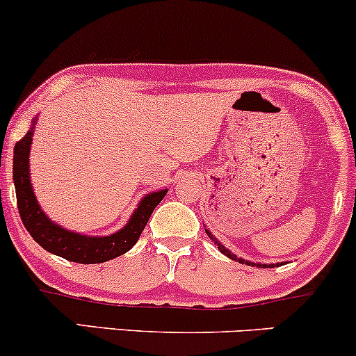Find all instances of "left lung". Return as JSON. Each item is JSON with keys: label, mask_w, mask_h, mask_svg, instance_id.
Returning <instances> with one entry per match:
<instances>
[{"label": "left lung", "mask_w": 356, "mask_h": 356, "mask_svg": "<svg viewBox=\"0 0 356 356\" xmlns=\"http://www.w3.org/2000/svg\"><path fill=\"white\" fill-rule=\"evenodd\" d=\"M206 234L209 236L211 238V241H214V244L216 246H218V249L220 252H222V254H226L227 257H229V259H232V261H238V263H241V264H248V266H256V268H276V266H283L284 263H276V264H264V263H252V261H248V259H243V257H238L234 254V252H231L229 249H227L226 246H224V244H220V241L216 238L214 234H212V232L209 231V229H206Z\"/></svg>", "instance_id": "left-lung-1"}]
</instances>
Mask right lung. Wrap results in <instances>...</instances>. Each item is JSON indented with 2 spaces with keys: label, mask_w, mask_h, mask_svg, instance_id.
Returning a JSON list of instances; mask_svg holds the SVG:
<instances>
[{
  "label": "right lung",
  "mask_w": 356,
  "mask_h": 356,
  "mask_svg": "<svg viewBox=\"0 0 356 356\" xmlns=\"http://www.w3.org/2000/svg\"><path fill=\"white\" fill-rule=\"evenodd\" d=\"M36 122H38V117L31 120V127L26 136L19 142H16L13 152L16 201H18V211L26 231L48 252L63 257V259L73 261V263L97 264L125 254L127 251L136 246L154 209L165 197L167 189L145 194L138 202L137 209L130 216L129 222L113 234L87 236L65 229L63 226L53 222L44 214L33 192V184H31L30 177V150Z\"/></svg>",
  "instance_id": "right-lung-1"
}]
</instances>
